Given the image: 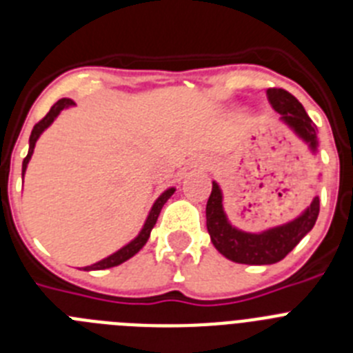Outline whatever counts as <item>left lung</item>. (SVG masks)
I'll return each mask as SVG.
<instances>
[{"instance_id":"left-lung-1","label":"left lung","mask_w":353,"mask_h":353,"mask_svg":"<svg viewBox=\"0 0 353 353\" xmlns=\"http://www.w3.org/2000/svg\"><path fill=\"white\" fill-rule=\"evenodd\" d=\"M270 105L281 113V120L304 139L311 150H316V125H314L301 102L283 88L267 90ZM320 212V199L314 198L307 210L292 223L277 226L263 233H244L228 223L223 210V194L214 182L207 201V230L215 249L235 263L270 265L281 261L311 232Z\"/></svg>"}]
</instances>
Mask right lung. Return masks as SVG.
Here are the masks:
<instances>
[{"label": "right lung", "instance_id": "add662e5", "mask_svg": "<svg viewBox=\"0 0 353 353\" xmlns=\"http://www.w3.org/2000/svg\"><path fill=\"white\" fill-rule=\"evenodd\" d=\"M72 104H74V101H70V99H61V101L56 102V104L52 105L51 109H49V113L46 114V117H43L35 127H33V130H31V136H30V150H28V155L24 157V161H23V174H24V171H26L28 162H30L31 154H33V148H35V143H37V139H39L40 134H42L43 130L51 125L52 121H54V118L60 114L61 109H65L67 105H72ZM173 192H174V189H168L166 192H162L161 198H159L157 201H155L154 207H152V212H150L148 219H146L145 226H143V230H141V233H139V235L136 236V239H134L130 244H127L125 248H121L120 251H117L114 254H111V256L101 260L99 263H93V265H90V267H84V270L111 269V267H117V265L123 263V261H127L129 258H132L134 254H136V252H138L139 249H141L143 245L146 244V240H148L152 228H154L155 223H157V217H159V214H161L162 207H164V203H166L168 199L171 198V194H173Z\"/></svg>", "mask_w": 353, "mask_h": 353}]
</instances>
